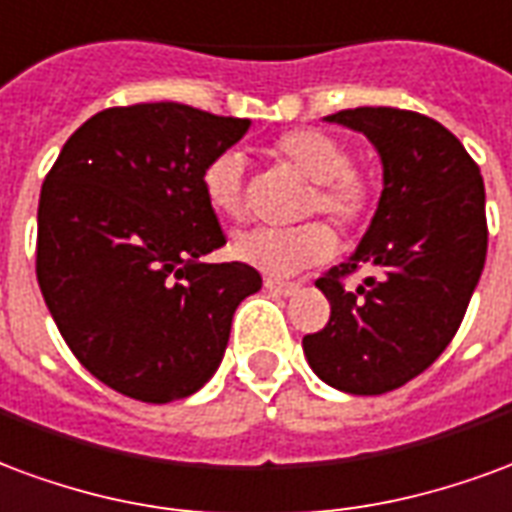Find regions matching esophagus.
I'll return each mask as SVG.
<instances>
[{
	"label": "esophagus",
	"instance_id": "1",
	"mask_svg": "<svg viewBox=\"0 0 512 512\" xmlns=\"http://www.w3.org/2000/svg\"><path fill=\"white\" fill-rule=\"evenodd\" d=\"M264 286H267L272 294H281V297H292V294L300 292V283L278 281V278H267V281H264Z\"/></svg>",
	"mask_w": 512,
	"mask_h": 512
}]
</instances>
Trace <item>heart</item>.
<instances>
[{"label": "heart", "instance_id": "heart-1", "mask_svg": "<svg viewBox=\"0 0 512 512\" xmlns=\"http://www.w3.org/2000/svg\"><path fill=\"white\" fill-rule=\"evenodd\" d=\"M270 158L308 179L311 190L302 215L324 212L341 229H363L376 212V182L354 169L343 141L316 128H297L270 144ZM201 193L215 215L242 220L248 212L245 199V160L237 152H220L201 171ZM338 248V234L327 220H308L292 229H251L231 242V253L267 275L294 272L322 264Z\"/></svg>", "mask_w": 512, "mask_h": 512}]
</instances>
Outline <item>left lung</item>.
Wrapping results in <instances>:
<instances>
[{
    "label": "left lung",
    "instance_id": "left-lung-1",
    "mask_svg": "<svg viewBox=\"0 0 512 512\" xmlns=\"http://www.w3.org/2000/svg\"><path fill=\"white\" fill-rule=\"evenodd\" d=\"M327 122L379 149L384 190L360 248L316 281L330 322L302 349L335 390L382 395L423 374L464 322L486 264V188L464 144L425 114L363 106ZM365 266L375 275L346 290L342 278Z\"/></svg>",
    "mask_w": 512,
    "mask_h": 512
}]
</instances>
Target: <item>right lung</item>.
Masks as SVG:
<instances>
[{
  "label": "right lung",
  "instance_id": "add662e5",
  "mask_svg": "<svg viewBox=\"0 0 512 512\" xmlns=\"http://www.w3.org/2000/svg\"><path fill=\"white\" fill-rule=\"evenodd\" d=\"M251 119L182 103L100 111L67 138L37 207V283L59 333L111 390L169 404L218 371L261 275L199 261L226 237L201 171Z\"/></svg>",
  "mask_w": 512,
  "mask_h": 512
}]
</instances>
